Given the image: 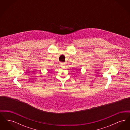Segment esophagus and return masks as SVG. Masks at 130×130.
Instances as JSON below:
<instances>
[{"label": "esophagus", "mask_w": 130, "mask_h": 130, "mask_svg": "<svg viewBox=\"0 0 130 130\" xmlns=\"http://www.w3.org/2000/svg\"><path fill=\"white\" fill-rule=\"evenodd\" d=\"M64 65H65L64 63H63V62H61V63H60V65L61 66H64Z\"/></svg>", "instance_id": "esophagus-1"}]
</instances>
